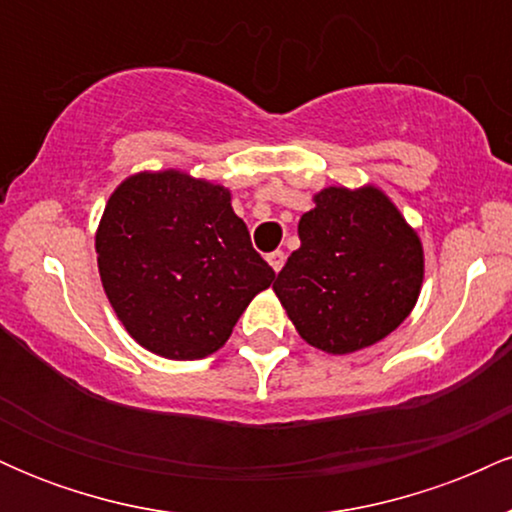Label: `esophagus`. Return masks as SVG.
<instances>
[{
  "label": "esophagus",
  "mask_w": 512,
  "mask_h": 512,
  "mask_svg": "<svg viewBox=\"0 0 512 512\" xmlns=\"http://www.w3.org/2000/svg\"><path fill=\"white\" fill-rule=\"evenodd\" d=\"M267 262L272 264L274 272H281V267H284V262H286L284 250H274V252H269V255H267Z\"/></svg>",
  "instance_id": "34e87169"
}]
</instances>
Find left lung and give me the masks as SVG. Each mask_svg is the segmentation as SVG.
Segmentation results:
<instances>
[{"instance_id":"8db88e82","label":"left lung","mask_w":512,"mask_h":512,"mask_svg":"<svg viewBox=\"0 0 512 512\" xmlns=\"http://www.w3.org/2000/svg\"><path fill=\"white\" fill-rule=\"evenodd\" d=\"M274 293L308 344L351 354L397 330L424 281V250L375 187H327L298 221Z\"/></svg>"}]
</instances>
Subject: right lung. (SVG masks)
Listing matches in <instances>:
<instances>
[{
  "label": "right lung",
  "mask_w": 512,
  "mask_h": 512,
  "mask_svg": "<svg viewBox=\"0 0 512 512\" xmlns=\"http://www.w3.org/2000/svg\"><path fill=\"white\" fill-rule=\"evenodd\" d=\"M96 252L127 332L178 361L221 349L276 276L252 248L231 192L178 170L122 182L103 211Z\"/></svg>",
  "instance_id": "right-lung-1"
}]
</instances>
